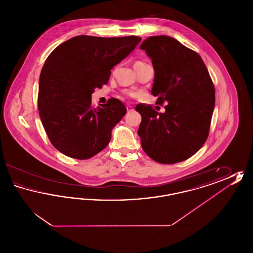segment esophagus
Here are the masks:
<instances>
[{
	"label": "esophagus",
	"mask_w": 253,
	"mask_h": 253,
	"mask_svg": "<svg viewBox=\"0 0 253 253\" xmlns=\"http://www.w3.org/2000/svg\"><path fill=\"white\" fill-rule=\"evenodd\" d=\"M126 108H127V111H128V112H131V111H132V110H133L131 105H127V106H126Z\"/></svg>",
	"instance_id": "esophagus-1"
}]
</instances>
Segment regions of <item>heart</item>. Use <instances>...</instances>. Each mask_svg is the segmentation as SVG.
<instances>
[{"instance_id": "heart-1", "label": "heart", "mask_w": 253, "mask_h": 253, "mask_svg": "<svg viewBox=\"0 0 253 253\" xmlns=\"http://www.w3.org/2000/svg\"><path fill=\"white\" fill-rule=\"evenodd\" d=\"M141 62H142V61H136V62H135V63H141ZM135 63H134V64H135ZM126 94H127V96H135V93H134V92H132V91H129V92H127V93H126Z\"/></svg>"}]
</instances>
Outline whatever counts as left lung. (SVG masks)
Here are the masks:
<instances>
[{
    "label": "left lung",
    "instance_id": "obj_1",
    "mask_svg": "<svg viewBox=\"0 0 253 253\" xmlns=\"http://www.w3.org/2000/svg\"><path fill=\"white\" fill-rule=\"evenodd\" d=\"M140 49L152 59L157 102H167L165 113L137 105L138 128L145 153L161 164L184 161L204 145L215 103V89L201 57L171 37L152 36Z\"/></svg>",
    "mask_w": 253,
    "mask_h": 253
}]
</instances>
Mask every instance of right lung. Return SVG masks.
Masks as SVG:
<instances>
[{
	"instance_id": "add662e5",
	"label": "right lung",
	"mask_w": 253,
	"mask_h": 253,
	"mask_svg": "<svg viewBox=\"0 0 253 253\" xmlns=\"http://www.w3.org/2000/svg\"><path fill=\"white\" fill-rule=\"evenodd\" d=\"M140 41L81 35L51 52L40 76L38 108L50 142L60 153L83 160L107 147L126 107L114 97L95 108L91 95L108 84L111 69Z\"/></svg>"
}]
</instances>
